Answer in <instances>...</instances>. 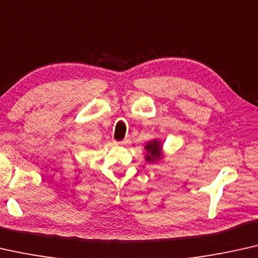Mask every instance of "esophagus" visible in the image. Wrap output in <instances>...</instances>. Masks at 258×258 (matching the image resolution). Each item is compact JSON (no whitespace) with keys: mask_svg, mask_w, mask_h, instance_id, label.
<instances>
[{"mask_svg":"<svg viewBox=\"0 0 258 258\" xmlns=\"http://www.w3.org/2000/svg\"><path fill=\"white\" fill-rule=\"evenodd\" d=\"M128 144V140H122V141H115V145L118 146H125V145Z\"/></svg>","mask_w":258,"mask_h":258,"instance_id":"esophagus-1","label":"esophagus"}]
</instances>
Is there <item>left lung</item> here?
<instances>
[{"mask_svg":"<svg viewBox=\"0 0 258 258\" xmlns=\"http://www.w3.org/2000/svg\"><path fill=\"white\" fill-rule=\"evenodd\" d=\"M145 151H146V154H145V160L150 164H154V162H159L164 157V153H162V143L159 139H154L148 141V143L145 145Z\"/></svg>","mask_w":258,"mask_h":258,"instance_id":"8db88e82","label":"left lung"}]
</instances>
